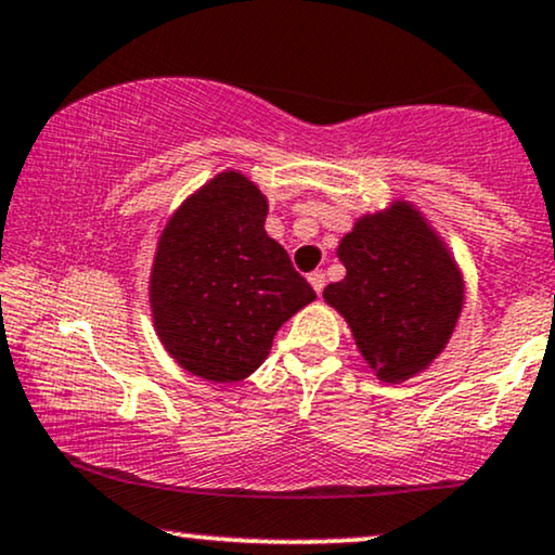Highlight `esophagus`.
<instances>
[{
    "mask_svg": "<svg viewBox=\"0 0 555 555\" xmlns=\"http://www.w3.org/2000/svg\"><path fill=\"white\" fill-rule=\"evenodd\" d=\"M308 283L313 285L315 293H323V287H326V275H323V270H313L311 275H308Z\"/></svg>",
    "mask_w": 555,
    "mask_h": 555,
    "instance_id": "obj_1",
    "label": "esophagus"
}]
</instances>
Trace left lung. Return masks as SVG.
Here are the masks:
<instances>
[{"label": "left lung", "instance_id": "8db88e82", "mask_svg": "<svg viewBox=\"0 0 555 555\" xmlns=\"http://www.w3.org/2000/svg\"><path fill=\"white\" fill-rule=\"evenodd\" d=\"M339 260L347 278L323 298L349 321L377 377L400 383L436 359L456 326L464 287L418 211L398 204L359 219L339 244Z\"/></svg>", "mask_w": 555, "mask_h": 555}]
</instances>
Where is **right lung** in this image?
<instances>
[{"label":"right lung","instance_id":"right-lung-1","mask_svg":"<svg viewBox=\"0 0 555 555\" xmlns=\"http://www.w3.org/2000/svg\"><path fill=\"white\" fill-rule=\"evenodd\" d=\"M268 201L229 170L185 201L157 244L150 304L170 357L211 383L268 359L278 328L315 298L264 232Z\"/></svg>","mask_w":555,"mask_h":555}]
</instances>
